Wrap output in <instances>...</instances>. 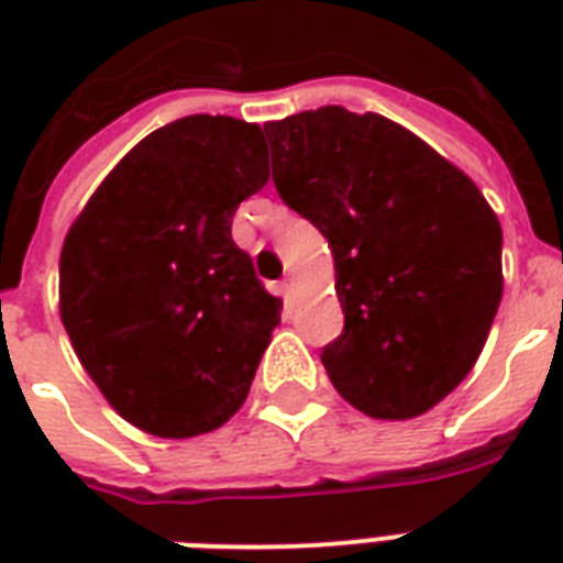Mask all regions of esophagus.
<instances>
[{"label": "esophagus", "instance_id": "1", "mask_svg": "<svg viewBox=\"0 0 563 563\" xmlns=\"http://www.w3.org/2000/svg\"><path fill=\"white\" fill-rule=\"evenodd\" d=\"M291 289H295V286H291V280H283L280 283V295H283V298H289Z\"/></svg>", "mask_w": 563, "mask_h": 563}]
</instances>
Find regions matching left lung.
Masks as SVG:
<instances>
[{"instance_id": "8db88e82", "label": "left lung", "mask_w": 563, "mask_h": 563, "mask_svg": "<svg viewBox=\"0 0 563 563\" xmlns=\"http://www.w3.org/2000/svg\"><path fill=\"white\" fill-rule=\"evenodd\" d=\"M274 187L333 247L344 333L321 353L353 409L409 420L479 360L503 300V228L479 187L379 113L265 122Z\"/></svg>"}]
</instances>
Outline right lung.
<instances>
[{"label": "right lung", "instance_id": "add662e5", "mask_svg": "<svg viewBox=\"0 0 563 563\" xmlns=\"http://www.w3.org/2000/svg\"><path fill=\"white\" fill-rule=\"evenodd\" d=\"M268 184L254 122L187 117L140 140L60 247V321L104 400L143 432L228 423L280 324L283 300L230 236Z\"/></svg>", "mask_w": 563, "mask_h": 563}]
</instances>
